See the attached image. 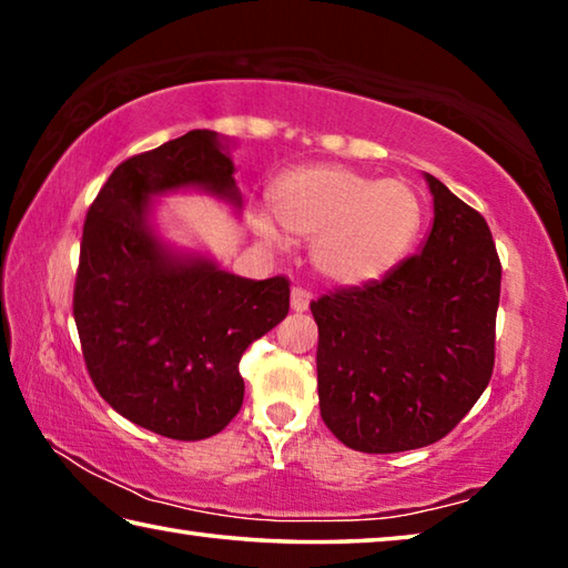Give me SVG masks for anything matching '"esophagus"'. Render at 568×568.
<instances>
[{
  "label": "esophagus",
  "instance_id": "esophagus-1",
  "mask_svg": "<svg viewBox=\"0 0 568 568\" xmlns=\"http://www.w3.org/2000/svg\"><path fill=\"white\" fill-rule=\"evenodd\" d=\"M311 301H313V295L303 291V287H293L291 291V311L293 313H305L307 307H311Z\"/></svg>",
  "mask_w": 568,
  "mask_h": 568
}]
</instances>
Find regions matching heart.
Segmentation results:
<instances>
[{"label": "heart", "mask_w": 568, "mask_h": 568, "mask_svg": "<svg viewBox=\"0 0 568 568\" xmlns=\"http://www.w3.org/2000/svg\"><path fill=\"white\" fill-rule=\"evenodd\" d=\"M273 215L247 213L265 243L287 235L311 240V265L323 281L353 287L381 281L416 243L423 203L406 180H378L341 165L285 172L271 190Z\"/></svg>", "instance_id": "1"}]
</instances>
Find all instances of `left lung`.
<instances>
[{
    "mask_svg": "<svg viewBox=\"0 0 568 568\" xmlns=\"http://www.w3.org/2000/svg\"><path fill=\"white\" fill-rule=\"evenodd\" d=\"M434 225L420 253L381 281L311 303L321 416L363 454L436 444L474 408L494 371L501 263L486 220L423 175Z\"/></svg>",
    "mask_w": 568,
    "mask_h": 568,
    "instance_id": "8db88e82",
    "label": "left lung"
}]
</instances>
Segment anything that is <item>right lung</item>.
Here are the masks:
<instances>
[{
  "label": "right lung",
  "instance_id": "obj_1",
  "mask_svg": "<svg viewBox=\"0 0 568 568\" xmlns=\"http://www.w3.org/2000/svg\"><path fill=\"white\" fill-rule=\"evenodd\" d=\"M230 140L192 130L124 160L84 220L74 323L100 396L152 434L200 440L243 406L240 358L291 307L285 277L250 281L155 225L158 200L205 192L240 213Z\"/></svg>",
  "mask_w": 568,
  "mask_h": 568
}]
</instances>
